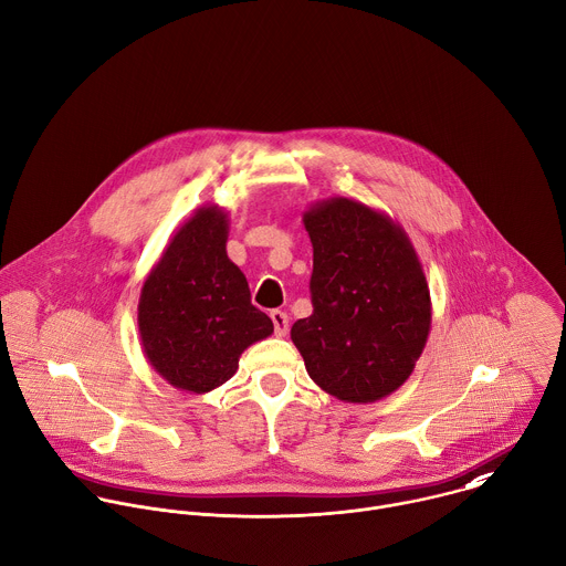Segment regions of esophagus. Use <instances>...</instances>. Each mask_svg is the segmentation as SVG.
<instances>
[{"label": "esophagus", "instance_id": "34e87169", "mask_svg": "<svg viewBox=\"0 0 566 566\" xmlns=\"http://www.w3.org/2000/svg\"><path fill=\"white\" fill-rule=\"evenodd\" d=\"M270 318H272V323H274V334H276V336H285L287 329H290V318H287V314L281 312V310H274V312L270 314Z\"/></svg>", "mask_w": 566, "mask_h": 566}]
</instances>
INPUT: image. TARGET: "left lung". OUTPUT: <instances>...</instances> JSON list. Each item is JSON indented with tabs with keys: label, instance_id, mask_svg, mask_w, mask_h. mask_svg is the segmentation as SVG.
<instances>
[{
	"label": "left lung",
	"instance_id": "left-lung-1",
	"mask_svg": "<svg viewBox=\"0 0 566 566\" xmlns=\"http://www.w3.org/2000/svg\"><path fill=\"white\" fill-rule=\"evenodd\" d=\"M314 312L292 325L310 378L343 402H376L413 371L431 329L422 263L398 221L347 197L310 203Z\"/></svg>",
	"mask_w": 566,
	"mask_h": 566
}]
</instances>
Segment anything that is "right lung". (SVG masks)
Returning <instances> with one entry per match:
<instances>
[{
    "mask_svg": "<svg viewBox=\"0 0 566 566\" xmlns=\"http://www.w3.org/2000/svg\"><path fill=\"white\" fill-rule=\"evenodd\" d=\"M228 210L206 203L172 234L146 274L137 323L150 367L172 387L208 394L230 380L241 354L274 325L250 301L228 259Z\"/></svg>",
    "mask_w": 566,
    "mask_h": 566,
    "instance_id": "1",
    "label": "right lung"
}]
</instances>
